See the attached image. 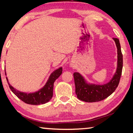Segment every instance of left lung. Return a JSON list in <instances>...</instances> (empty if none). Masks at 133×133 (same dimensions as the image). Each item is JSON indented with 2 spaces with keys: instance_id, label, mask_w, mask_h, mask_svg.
Returning <instances> with one entry per match:
<instances>
[{
  "instance_id": "obj_1",
  "label": "left lung",
  "mask_w": 133,
  "mask_h": 133,
  "mask_svg": "<svg viewBox=\"0 0 133 133\" xmlns=\"http://www.w3.org/2000/svg\"><path fill=\"white\" fill-rule=\"evenodd\" d=\"M117 45L118 53L117 69L111 81L103 85H90L86 83L79 73H73L76 88V94L78 99L86 102H95L102 101L110 96L118 86L122 74L123 59L119 39L114 38Z\"/></svg>"
}]
</instances>
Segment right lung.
<instances>
[{
	"mask_svg": "<svg viewBox=\"0 0 133 133\" xmlns=\"http://www.w3.org/2000/svg\"><path fill=\"white\" fill-rule=\"evenodd\" d=\"M62 67H60L57 70L52 72L50 75L45 85L38 92L32 94H27L23 93V92H21L14 89L12 86L9 85L8 82V83L12 92L23 102L26 103V104L31 105H37L44 104L50 101L52 97L54 83L56 80L62 75ZM6 79H7L8 81L7 77H6Z\"/></svg>",
	"mask_w": 133,
	"mask_h": 133,
	"instance_id": "add662e5",
	"label": "right lung"
}]
</instances>
